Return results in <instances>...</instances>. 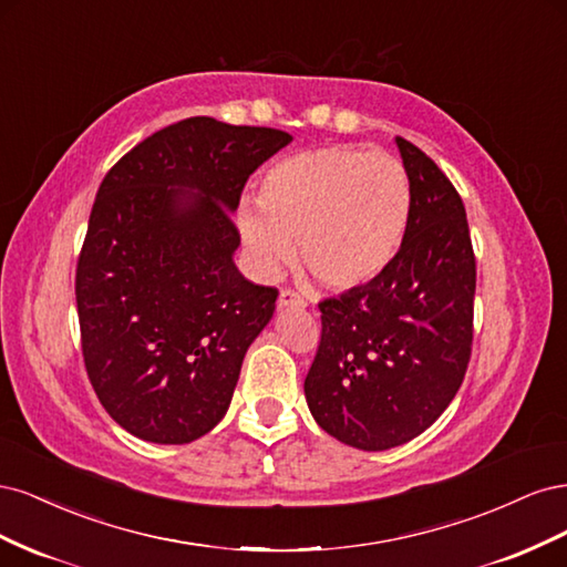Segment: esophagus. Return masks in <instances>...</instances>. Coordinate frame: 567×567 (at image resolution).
<instances>
[{
	"label": "esophagus",
	"instance_id": "1",
	"mask_svg": "<svg viewBox=\"0 0 567 567\" xmlns=\"http://www.w3.org/2000/svg\"><path fill=\"white\" fill-rule=\"evenodd\" d=\"M277 305L279 310H286V307H305V300L298 293H293V290H281Z\"/></svg>",
	"mask_w": 567,
	"mask_h": 567
}]
</instances>
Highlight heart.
Segmentation results:
<instances>
[{"label":"heart","mask_w":567,"mask_h":567,"mask_svg":"<svg viewBox=\"0 0 567 567\" xmlns=\"http://www.w3.org/2000/svg\"><path fill=\"white\" fill-rule=\"evenodd\" d=\"M411 213L404 165L383 151L333 144L274 163L260 205L241 203L238 234L257 274L271 279L300 260L331 290L367 286L398 255Z\"/></svg>","instance_id":"1"}]
</instances>
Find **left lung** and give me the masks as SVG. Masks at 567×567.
I'll return each instance as SVG.
<instances>
[{
	"label": "left lung",
	"instance_id": "left-lung-1",
	"mask_svg": "<svg viewBox=\"0 0 567 567\" xmlns=\"http://www.w3.org/2000/svg\"><path fill=\"white\" fill-rule=\"evenodd\" d=\"M394 144L411 186L404 241L379 279L319 305L321 342L305 379L315 421L364 452L400 447L440 419L473 342L466 208L419 146Z\"/></svg>",
	"mask_w": 567,
	"mask_h": 567
}]
</instances>
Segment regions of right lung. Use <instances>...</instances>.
<instances>
[{
  "mask_svg": "<svg viewBox=\"0 0 567 567\" xmlns=\"http://www.w3.org/2000/svg\"><path fill=\"white\" fill-rule=\"evenodd\" d=\"M293 136L186 117L120 158L99 186L78 260L82 354L109 416L186 444L225 419L277 288L234 262L248 177Z\"/></svg>",
  "mask_w": 567,
  "mask_h": 567,
  "instance_id": "obj_1",
  "label": "right lung"
}]
</instances>
